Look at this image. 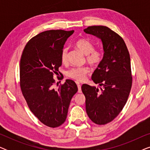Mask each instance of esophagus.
Returning a JSON list of instances; mask_svg holds the SVG:
<instances>
[{
	"instance_id": "obj_1",
	"label": "esophagus",
	"mask_w": 150,
	"mask_h": 150,
	"mask_svg": "<svg viewBox=\"0 0 150 150\" xmlns=\"http://www.w3.org/2000/svg\"><path fill=\"white\" fill-rule=\"evenodd\" d=\"M76 85H77V87H78V89H79V93H81V85H80V83L79 82H76Z\"/></svg>"
}]
</instances>
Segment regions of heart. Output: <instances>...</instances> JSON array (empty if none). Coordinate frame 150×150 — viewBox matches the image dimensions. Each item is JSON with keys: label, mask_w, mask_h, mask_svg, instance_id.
Segmentation results:
<instances>
[{"label": "heart", "mask_w": 150, "mask_h": 150, "mask_svg": "<svg viewBox=\"0 0 150 150\" xmlns=\"http://www.w3.org/2000/svg\"><path fill=\"white\" fill-rule=\"evenodd\" d=\"M75 47L86 56L87 61L92 66H98L102 60V54L100 51L94 50L93 45L89 40L81 38L75 43ZM67 49L63 48L61 52V63L65 64L67 61ZM89 72L88 67H72L66 71V76L77 81H82L85 79L86 75Z\"/></svg>", "instance_id": "heart-1"}]
</instances>
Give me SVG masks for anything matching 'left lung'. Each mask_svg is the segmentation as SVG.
Listing matches in <instances>:
<instances>
[{"mask_svg":"<svg viewBox=\"0 0 150 150\" xmlns=\"http://www.w3.org/2000/svg\"><path fill=\"white\" fill-rule=\"evenodd\" d=\"M84 31L100 39L104 50L101 63L91 76L102 87L82 85L86 112L95 124H106L122 111L130 94L132 83L130 54L124 40L107 26H91Z\"/></svg>","mask_w":150,"mask_h":150,"instance_id":"1","label":"left lung"}]
</instances>
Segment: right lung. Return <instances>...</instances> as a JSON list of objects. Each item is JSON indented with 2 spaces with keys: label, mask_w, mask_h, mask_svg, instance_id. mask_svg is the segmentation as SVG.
Instances as JSON below:
<instances>
[{
  "label": "right lung",
  "mask_w": 150,
  "mask_h": 150,
  "mask_svg": "<svg viewBox=\"0 0 150 150\" xmlns=\"http://www.w3.org/2000/svg\"><path fill=\"white\" fill-rule=\"evenodd\" d=\"M74 30H50L28 41L20 63V88L30 111L50 128L66 120L71 100L78 91L76 84L67 79L54 89L53 76L62 63L60 55L67 38Z\"/></svg>",
  "instance_id": "right-lung-1"
}]
</instances>
